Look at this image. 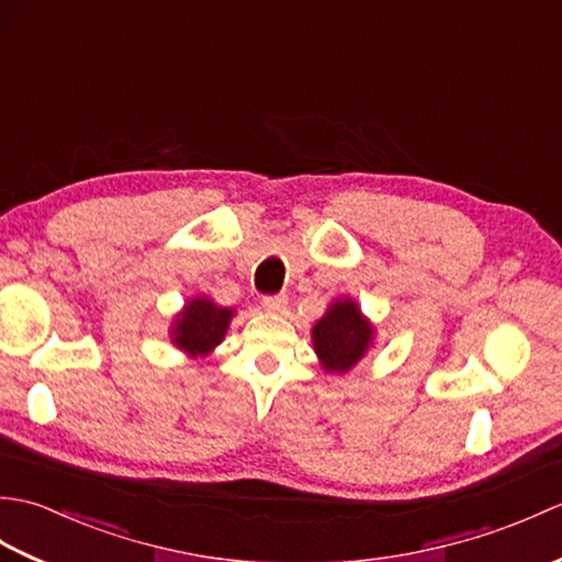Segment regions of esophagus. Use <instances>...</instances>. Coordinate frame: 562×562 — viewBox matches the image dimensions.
I'll return each mask as SVG.
<instances>
[{"label": "esophagus", "mask_w": 562, "mask_h": 562, "mask_svg": "<svg viewBox=\"0 0 562 562\" xmlns=\"http://www.w3.org/2000/svg\"><path fill=\"white\" fill-rule=\"evenodd\" d=\"M262 308H266L268 314H274V316H282L284 312H288V296H266L262 300Z\"/></svg>", "instance_id": "esophagus-1"}]
</instances>
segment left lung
Masks as SVG:
<instances>
[{"instance_id": "1", "label": "left lung", "mask_w": 562, "mask_h": 562, "mask_svg": "<svg viewBox=\"0 0 562 562\" xmlns=\"http://www.w3.org/2000/svg\"><path fill=\"white\" fill-rule=\"evenodd\" d=\"M376 326L369 321L352 296L333 300L312 328L314 352L326 374L342 376L372 352Z\"/></svg>"}]
</instances>
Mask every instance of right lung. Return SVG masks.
Masks as SVG:
<instances>
[{
    "label": "right lung",
    "instance_id": "1",
    "mask_svg": "<svg viewBox=\"0 0 562 562\" xmlns=\"http://www.w3.org/2000/svg\"><path fill=\"white\" fill-rule=\"evenodd\" d=\"M234 316L236 308L220 306L207 294L190 296L181 312L173 314L169 338L188 357H207L222 345Z\"/></svg>",
    "mask_w": 562,
    "mask_h": 562
}]
</instances>
